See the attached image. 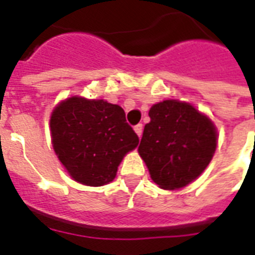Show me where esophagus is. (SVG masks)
Instances as JSON below:
<instances>
[{
	"label": "esophagus",
	"instance_id": "esophagus-1",
	"mask_svg": "<svg viewBox=\"0 0 255 255\" xmlns=\"http://www.w3.org/2000/svg\"><path fill=\"white\" fill-rule=\"evenodd\" d=\"M133 129H135V132L138 133V136L140 138V136H142V132H143V126H142V124H136V126L133 127Z\"/></svg>",
	"mask_w": 255,
	"mask_h": 255
}]
</instances>
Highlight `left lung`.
Wrapping results in <instances>:
<instances>
[{"label":"left lung","mask_w":255,"mask_h":255,"mask_svg":"<svg viewBox=\"0 0 255 255\" xmlns=\"http://www.w3.org/2000/svg\"><path fill=\"white\" fill-rule=\"evenodd\" d=\"M138 151L161 188L176 190L195 180L217 144L216 128L190 104L176 100L151 106Z\"/></svg>","instance_id":"obj_1"}]
</instances>
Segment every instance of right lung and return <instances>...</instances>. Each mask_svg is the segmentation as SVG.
<instances>
[{
  "label": "right lung",
  "mask_w": 255,
  "mask_h": 255,
  "mask_svg": "<svg viewBox=\"0 0 255 255\" xmlns=\"http://www.w3.org/2000/svg\"><path fill=\"white\" fill-rule=\"evenodd\" d=\"M52 142L76 182L104 186L116 176L123 157L139 143L122 106L104 100L68 98L53 111Z\"/></svg>",
  "instance_id": "right-lung-1"
}]
</instances>
